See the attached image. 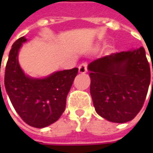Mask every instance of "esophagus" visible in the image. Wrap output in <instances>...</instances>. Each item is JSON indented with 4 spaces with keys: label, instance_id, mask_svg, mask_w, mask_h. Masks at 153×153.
Segmentation results:
<instances>
[{
    "label": "esophagus",
    "instance_id": "1",
    "mask_svg": "<svg viewBox=\"0 0 153 153\" xmlns=\"http://www.w3.org/2000/svg\"><path fill=\"white\" fill-rule=\"evenodd\" d=\"M78 70H79L80 73H82V74L86 73V72H87V70H88V64H87L86 62L82 63V64L79 65Z\"/></svg>",
    "mask_w": 153,
    "mask_h": 153
}]
</instances>
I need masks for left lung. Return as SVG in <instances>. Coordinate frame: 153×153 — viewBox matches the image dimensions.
<instances>
[{
  "instance_id": "8db88e82",
  "label": "left lung",
  "mask_w": 153,
  "mask_h": 153,
  "mask_svg": "<svg viewBox=\"0 0 153 153\" xmlns=\"http://www.w3.org/2000/svg\"><path fill=\"white\" fill-rule=\"evenodd\" d=\"M88 69L90 94L98 114L119 123L134 119L144 105L151 81L144 48L100 58Z\"/></svg>"
}]
</instances>
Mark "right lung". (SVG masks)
<instances>
[{
  "instance_id": "1",
  "label": "right lung",
  "mask_w": 153,
  "mask_h": 153,
  "mask_svg": "<svg viewBox=\"0 0 153 153\" xmlns=\"http://www.w3.org/2000/svg\"><path fill=\"white\" fill-rule=\"evenodd\" d=\"M25 42L23 36L12 46L4 83L11 102L23 121L41 128L53 123L65 111L66 97L78 69L57 71L43 79L29 77L18 60L19 50Z\"/></svg>"
}]
</instances>
